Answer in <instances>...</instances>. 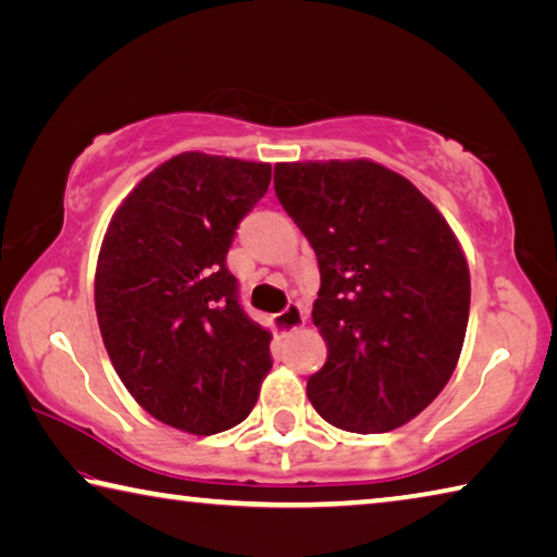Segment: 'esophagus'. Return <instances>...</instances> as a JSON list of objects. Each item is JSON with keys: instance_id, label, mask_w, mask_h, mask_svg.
<instances>
[{"instance_id": "esophagus-1", "label": "esophagus", "mask_w": 557, "mask_h": 557, "mask_svg": "<svg viewBox=\"0 0 557 557\" xmlns=\"http://www.w3.org/2000/svg\"><path fill=\"white\" fill-rule=\"evenodd\" d=\"M307 322V309L299 305V301H292L287 305L285 312L275 314V329L280 334H289Z\"/></svg>"}]
</instances>
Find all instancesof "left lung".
<instances>
[{"label": "left lung", "mask_w": 557, "mask_h": 557, "mask_svg": "<svg viewBox=\"0 0 557 557\" xmlns=\"http://www.w3.org/2000/svg\"><path fill=\"white\" fill-rule=\"evenodd\" d=\"M275 194L312 243V322L326 363L309 403L338 430L403 428L455 373L469 322L465 250L408 178L371 159L275 164Z\"/></svg>", "instance_id": "obj_1"}]
</instances>
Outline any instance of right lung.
<instances>
[{
  "label": "right lung",
  "mask_w": 557,
  "mask_h": 557,
  "mask_svg": "<svg viewBox=\"0 0 557 557\" xmlns=\"http://www.w3.org/2000/svg\"><path fill=\"white\" fill-rule=\"evenodd\" d=\"M265 162L182 152L117 206L100 245L96 312L132 398L164 425L215 435L256 408L272 334L243 312L225 256L265 196Z\"/></svg>",
  "instance_id": "add662e5"
}]
</instances>
